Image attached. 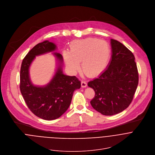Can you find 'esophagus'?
Wrapping results in <instances>:
<instances>
[{
  "mask_svg": "<svg viewBox=\"0 0 155 155\" xmlns=\"http://www.w3.org/2000/svg\"><path fill=\"white\" fill-rule=\"evenodd\" d=\"M81 84V87H82L83 88H84V87H87V83H86V82L84 81H82Z\"/></svg>",
  "mask_w": 155,
  "mask_h": 155,
  "instance_id": "esophagus-1",
  "label": "esophagus"
}]
</instances>
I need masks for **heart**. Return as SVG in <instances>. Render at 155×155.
<instances>
[{
    "label": "heart",
    "mask_w": 155,
    "mask_h": 155,
    "mask_svg": "<svg viewBox=\"0 0 155 155\" xmlns=\"http://www.w3.org/2000/svg\"><path fill=\"white\" fill-rule=\"evenodd\" d=\"M63 58L68 70L74 74L81 69L89 77H96L107 68L110 58L108 43L95 38H87L74 41L71 51L63 52Z\"/></svg>",
    "instance_id": "obj_1"
}]
</instances>
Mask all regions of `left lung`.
I'll return each instance as SVG.
<instances>
[{
	"mask_svg": "<svg viewBox=\"0 0 155 155\" xmlns=\"http://www.w3.org/2000/svg\"><path fill=\"white\" fill-rule=\"evenodd\" d=\"M111 58L107 69L88 83L95 95L92 107L104 115L111 116L127 109L138 84V73L133 53L117 40L110 39Z\"/></svg>",
	"mask_w": 155,
	"mask_h": 155,
	"instance_id": "1",
	"label": "left lung"
}]
</instances>
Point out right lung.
<instances>
[{
  "instance_id": "add662e5",
  "label": "right lung",
  "mask_w": 155,
  "mask_h": 155,
  "mask_svg": "<svg viewBox=\"0 0 155 155\" xmlns=\"http://www.w3.org/2000/svg\"><path fill=\"white\" fill-rule=\"evenodd\" d=\"M57 45L48 40L35 45L25 56L20 69L21 94L31 111L45 120H54L60 117L69 108L74 92L81 87L80 81L75 76L63 73V58L61 54L52 52L57 67L51 80L43 86L32 83L29 68L36 56L54 52Z\"/></svg>"
}]
</instances>
